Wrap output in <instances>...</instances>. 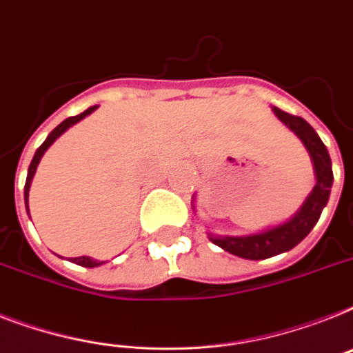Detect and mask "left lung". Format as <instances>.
I'll list each match as a JSON object with an SVG mask.
<instances>
[{"mask_svg": "<svg viewBox=\"0 0 353 353\" xmlns=\"http://www.w3.org/2000/svg\"><path fill=\"white\" fill-rule=\"evenodd\" d=\"M272 110L303 141V145L310 154L314 168H316L317 183L314 190L310 192V196L306 197V201L299 208V212L283 225H277L274 228L259 232V234H250V236L208 234L214 245L221 246L223 250H226L228 254H234V256L243 257V259H266V257L279 256L283 252L292 250L294 246L299 245L310 234L316 223L319 221L321 212L328 203L332 183H334L330 154L326 150L325 143L321 141V137L317 136V132L303 117L292 116V114L283 112L277 107H274Z\"/></svg>", "mask_w": 353, "mask_h": 353, "instance_id": "1", "label": "left lung"}]
</instances>
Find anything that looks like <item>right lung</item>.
Listing matches in <instances>:
<instances>
[{"label": "right lung", "mask_w": 353, "mask_h": 353, "mask_svg": "<svg viewBox=\"0 0 353 353\" xmlns=\"http://www.w3.org/2000/svg\"><path fill=\"white\" fill-rule=\"evenodd\" d=\"M96 108L97 107H90V108H87V110H85V112H81V114H77V116L67 117L65 121L59 123V125H57V127L54 128V130L50 132V134H48V137H47V139H45V141H43L41 147L37 148L36 154H34V157H32V163H30V167H28L27 183H25V205H27V210H28V190H30V183H32V177H34V174H36V168H37V165H39V159H41V157H43L45 150H47V148L50 147V145H52L54 141H56L57 137L61 136L63 132L68 130V128L72 127V125H76L77 121H81V119L85 116H88V114H92V112L96 110ZM70 261H72V263H76V265H79V266H87V268H94V266L103 265L101 261H94V259H90V257H87V256L72 257V259H70Z\"/></svg>", "instance_id": "1"}]
</instances>
